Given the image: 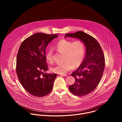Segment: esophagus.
Returning a JSON list of instances; mask_svg holds the SVG:
<instances>
[{"instance_id": "1", "label": "esophagus", "mask_w": 122, "mask_h": 122, "mask_svg": "<svg viewBox=\"0 0 122 122\" xmlns=\"http://www.w3.org/2000/svg\"><path fill=\"white\" fill-rule=\"evenodd\" d=\"M60 75L61 76H64V77H66V76H67V74H61V75Z\"/></svg>"}]
</instances>
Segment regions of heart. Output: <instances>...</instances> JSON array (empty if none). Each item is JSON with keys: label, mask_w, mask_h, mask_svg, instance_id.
<instances>
[{"label": "heart", "mask_w": 122, "mask_h": 122, "mask_svg": "<svg viewBox=\"0 0 122 122\" xmlns=\"http://www.w3.org/2000/svg\"><path fill=\"white\" fill-rule=\"evenodd\" d=\"M55 48L61 53H64L63 62L56 64L51 68L54 73L64 74L78 67L82 62L84 55V46L81 41H76L73 42L66 40H62L55 45ZM47 61L53 62V50H49L45 56Z\"/></svg>", "instance_id": "obj_1"}]
</instances>
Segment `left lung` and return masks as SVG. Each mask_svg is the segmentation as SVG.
I'll use <instances>...</instances> for the list:
<instances>
[{
  "mask_svg": "<svg viewBox=\"0 0 122 122\" xmlns=\"http://www.w3.org/2000/svg\"><path fill=\"white\" fill-rule=\"evenodd\" d=\"M77 38L84 43L86 55L81 64L71 76L75 83L69 86L74 95L81 97L93 92L99 84L105 67V58L98 41L90 35L82 31L66 34L65 38Z\"/></svg>",
  "mask_w": 122,
  "mask_h": 122,
  "instance_id": "obj_1",
  "label": "left lung"
}]
</instances>
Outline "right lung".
I'll list each match as a JSON object with an SVG mask.
<instances>
[{
  "instance_id": "obj_1",
  "label": "right lung",
  "mask_w": 122,
  "mask_h": 122,
  "mask_svg": "<svg viewBox=\"0 0 122 122\" xmlns=\"http://www.w3.org/2000/svg\"><path fill=\"white\" fill-rule=\"evenodd\" d=\"M57 37L56 34L37 33L25 40L20 46L16 73L25 89L34 96L44 97L53 89L57 74L43 73L48 70L45 49Z\"/></svg>"
}]
</instances>
